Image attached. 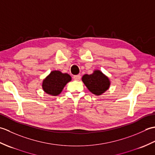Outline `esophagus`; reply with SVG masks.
<instances>
[{
    "label": "esophagus",
    "mask_w": 155,
    "mask_h": 155,
    "mask_svg": "<svg viewBox=\"0 0 155 155\" xmlns=\"http://www.w3.org/2000/svg\"><path fill=\"white\" fill-rule=\"evenodd\" d=\"M81 75L80 74H77V75H74L73 76V78L75 81H79L81 79Z\"/></svg>",
    "instance_id": "34e87169"
}]
</instances>
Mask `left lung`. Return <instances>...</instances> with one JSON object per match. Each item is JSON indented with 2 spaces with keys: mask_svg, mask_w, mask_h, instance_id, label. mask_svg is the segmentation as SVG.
<instances>
[{
  "mask_svg": "<svg viewBox=\"0 0 155 155\" xmlns=\"http://www.w3.org/2000/svg\"><path fill=\"white\" fill-rule=\"evenodd\" d=\"M82 81L92 93L101 95L106 91L110 86L108 78L100 71H95L90 75L84 74Z\"/></svg>",
  "mask_w": 155,
  "mask_h": 155,
  "instance_id": "8db88e82",
  "label": "left lung"
}]
</instances>
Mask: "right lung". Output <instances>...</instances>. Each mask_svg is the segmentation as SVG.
<instances>
[{
  "instance_id": "right-lung-1",
  "label": "right lung",
  "mask_w": 155,
  "mask_h": 155,
  "mask_svg": "<svg viewBox=\"0 0 155 155\" xmlns=\"http://www.w3.org/2000/svg\"><path fill=\"white\" fill-rule=\"evenodd\" d=\"M71 80V76L67 73L63 74L58 71H52L44 80L42 88L45 93L57 96L61 93L64 87Z\"/></svg>"
}]
</instances>
